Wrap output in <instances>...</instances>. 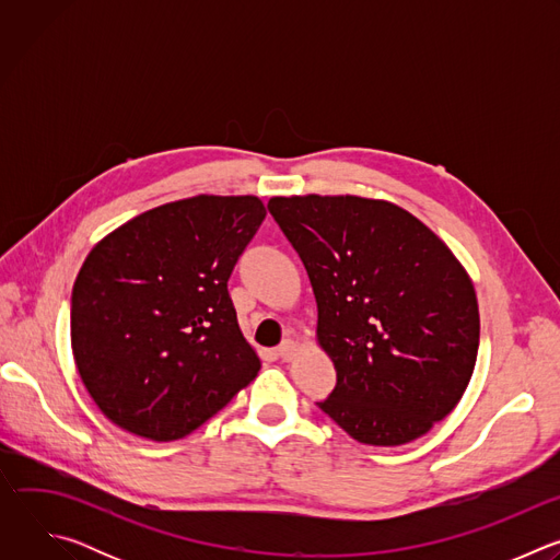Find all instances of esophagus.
<instances>
[{
    "mask_svg": "<svg viewBox=\"0 0 560 560\" xmlns=\"http://www.w3.org/2000/svg\"><path fill=\"white\" fill-rule=\"evenodd\" d=\"M277 354H279V359H283V361H292L294 354H296V343H294L292 339H285V341L279 346Z\"/></svg>",
    "mask_w": 560,
    "mask_h": 560,
    "instance_id": "esophagus-1",
    "label": "esophagus"
}]
</instances>
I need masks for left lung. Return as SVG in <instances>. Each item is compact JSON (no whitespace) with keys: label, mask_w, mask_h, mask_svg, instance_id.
Segmentation results:
<instances>
[{"label":"left lung","mask_w":560,"mask_h":560,"mask_svg":"<svg viewBox=\"0 0 560 560\" xmlns=\"http://www.w3.org/2000/svg\"><path fill=\"white\" fill-rule=\"evenodd\" d=\"M316 299V343L337 385L316 404L354 441L428 434L471 378L481 318L474 283L415 214L357 195L272 197Z\"/></svg>","instance_id":"obj_1"}]
</instances>
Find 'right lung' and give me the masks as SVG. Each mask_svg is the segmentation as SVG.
Masks as SVG:
<instances>
[{
	"mask_svg": "<svg viewBox=\"0 0 560 560\" xmlns=\"http://www.w3.org/2000/svg\"><path fill=\"white\" fill-rule=\"evenodd\" d=\"M264 217L255 195H197L137 214L91 250L72 285L70 346L117 428L184 439L257 376L228 279Z\"/></svg>",
	"mask_w": 560,
	"mask_h": 560,
	"instance_id": "1",
	"label": "right lung"
}]
</instances>
